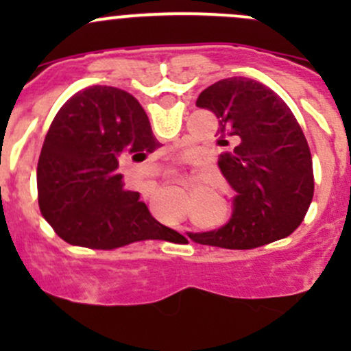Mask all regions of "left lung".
<instances>
[{
  "label": "left lung",
  "mask_w": 351,
  "mask_h": 351,
  "mask_svg": "<svg viewBox=\"0 0 351 351\" xmlns=\"http://www.w3.org/2000/svg\"><path fill=\"white\" fill-rule=\"evenodd\" d=\"M197 107L219 119V168L236 195L222 228L189 232L195 243L250 250L292 234L314 193L313 159L287 104L260 81L226 77L198 95Z\"/></svg>",
  "instance_id": "left-lung-1"
}]
</instances>
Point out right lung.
Listing matches in <instances>:
<instances>
[{
	"mask_svg": "<svg viewBox=\"0 0 351 351\" xmlns=\"http://www.w3.org/2000/svg\"><path fill=\"white\" fill-rule=\"evenodd\" d=\"M158 147L132 95L113 86L77 91L52 120L38 158L42 215L66 243L93 250L171 234L117 171L127 156L143 161Z\"/></svg>",
	"mask_w": 351,
	"mask_h": 351,
	"instance_id": "1",
	"label": "right lung"
}]
</instances>
